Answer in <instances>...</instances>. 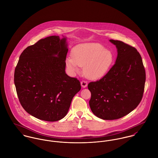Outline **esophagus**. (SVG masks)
Returning <instances> with one entry per match:
<instances>
[{"label":"esophagus","instance_id":"34e87169","mask_svg":"<svg viewBox=\"0 0 158 158\" xmlns=\"http://www.w3.org/2000/svg\"><path fill=\"white\" fill-rule=\"evenodd\" d=\"M81 85L83 88H86L87 86H88V82L85 80H83L81 82Z\"/></svg>","mask_w":158,"mask_h":158}]
</instances>
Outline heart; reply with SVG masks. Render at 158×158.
I'll return each mask as SVG.
<instances>
[{
  "label": "heart",
  "mask_w": 158,
  "mask_h": 158,
  "mask_svg": "<svg viewBox=\"0 0 158 158\" xmlns=\"http://www.w3.org/2000/svg\"><path fill=\"white\" fill-rule=\"evenodd\" d=\"M72 58L66 60L68 69L73 72L83 67V73L89 78L97 79L108 72L113 63L114 56L111 50L98 43H85L75 46Z\"/></svg>",
  "instance_id": "heart-1"
}]
</instances>
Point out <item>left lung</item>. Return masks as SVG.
<instances>
[{"mask_svg":"<svg viewBox=\"0 0 158 158\" xmlns=\"http://www.w3.org/2000/svg\"><path fill=\"white\" fill-rule=\"evenodd\" d=\"M117 48L115 64L99 80L91 81L92 112L104 120L122 118L140 103L144 92L145 70L137 49L118 40H110Z\"/></svg>","mask_w":158,"mask_h":158,"instance_id":"obj_1","label":"left lung"}]
</instances>
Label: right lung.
<instances>
[{"mask_svg": "<svg viewBox=\"0 0 158 158\" xmlns=\"http://www.w3.org/2000/svg\"><path fill=\"white\" fill-rule=\"evenodd\" d=\"M66 39L51 36L27 47L15 68L14 81L23 108L33 117L55 122L64 118L81 89L77 78L66 73Z\"/></svg>", "mask_w": 158, "mask_h": 158, "instance_id": "add662e5", "label": "right lung"}]
</instances>
